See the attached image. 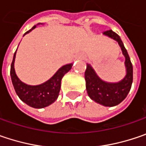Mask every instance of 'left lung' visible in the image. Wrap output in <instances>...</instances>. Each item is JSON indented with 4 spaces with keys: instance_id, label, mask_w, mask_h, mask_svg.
<instances>
[{
    "instance_id": "left-lung-1",
    "label": "left lung",
    "mask_w": 146,
    "mask_h": 146,
    "mask_svg": "<svg viewBox=\"0 0 146 146\" xmlns=\"http://www.w3.org/2000/svg\"><path fill=\"white\" fill-rule=\"evenodd\" d=\"M104 35L117 41L125 56L126 76L118 82H107L100 79L91 64H86L85 79L86 92L89 97L104 106H115L120 104L129 93L133 80V68L126 48L120 36L112 30L105 31Z\"/></svg>"
}]
</instances>
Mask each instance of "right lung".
I'll use <instances>...</instances> for the list:
<instances>
[{"instance_id": "add662e5", "label": "right lung", "mask_w": 146, "mask_h": 146, "mask_svg": "<svg viewBox=\"0 0 146 146\" xmlns=\"http://www.w3.org/2000/svg\"><path fill=\"white\" fill-rule=\"evenodd\" d=\"M36 27V25L33 26L30 30L26 32L24 35L30 33ZM16 51L15 52L14 58L10 66V77L14 88L18 96L23 102L35 109L45 108L54 103L59 96L62 78L65 73H68L72 68L73 64H68L61 67L53 75V77H51L48 81L42 84L36 86L27 85L19 80L15 73V60Z\"/></svg>"}]
</instances>
